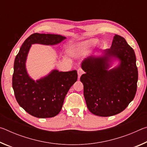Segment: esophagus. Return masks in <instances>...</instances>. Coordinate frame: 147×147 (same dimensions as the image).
Here are the masks:
<instances>
[{
  "label": "esophagus",
  "instance_id": "esophagus-1",
  "mask_svg": "<svg viewBox=\"0 0 147 147\" xmlns=\"http://www.w3.org/2000/svg\"><path fill=\"white\" fill-rule=\"evenodd\" d=\"M77 72H78V74L79 77L84 73V71L82 70V68H79L78 69V71H77Z\"/></svg>",
  "mask_w": 147,
  "mask_h": 147
}]
</instances>
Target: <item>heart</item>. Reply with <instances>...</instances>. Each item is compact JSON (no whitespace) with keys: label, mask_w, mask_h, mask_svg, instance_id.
<instances>
[{"label":"heart","mask_w":147,"mask_h":147,"mask_svg":"<svg viewBox=\"0 0 147 147\" xmlns=\"http://www.w3.org/2000/svg\"><path fill=\"white\" fill-rule=\"evenodd\" d=\"M98 40H96V39H90V40L87 41L86 42H85V43L83 45V46L85 47H89L96 45V44H98Z\"/></svg>","instance_id":"heart-1"}]
</instances>
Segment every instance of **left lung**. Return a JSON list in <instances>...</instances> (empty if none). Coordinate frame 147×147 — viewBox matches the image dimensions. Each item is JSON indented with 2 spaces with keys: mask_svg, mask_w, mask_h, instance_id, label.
Returning <instances> with one entry per match:
<instances>
[{
  "mask_svg": "<svg viewBox=\"0 0 147 147\" xmlns=\"http://www.w3.org/2000/svg\"><path fill=\"white\" fill-rule=\"evenodd\" d=\"M104 53L103 57L90 56L84 59L82 68L86 73L80 80L89 110L96 115L109 117L121 113L134 99L138 71L134 49L123 37L115 35L111 48ZM111 56L120 59L121 64L108 71Z\"/></svg>",
  "mask_w": 147,
  "mask_h": 147,
  "instance_id": "8db88e82",
  "label": "left lung"
}]
</instances>
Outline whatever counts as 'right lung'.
<instances>
[{
  "label": "right lung",
  "mask_w": 147,
  "mask_h": 147,
  "mask_svg": "<svg viewBox=\"0 0 147 147\" xmlns=\"http://www.w3.org/2000/svg\"><path fill=\"white\" fill-rule=\"evenodd\" d=\"M65 38L56 34H32L22 45L15 59L12 77L15 96L19 106L36 117L50 118L58 115L68 91L77 80L78 74L76 70H54L47 76L35 82L30 78L25 68L27 54L32 44L53 45Z\"/></svg>",
  "instance_id": "add662e5"
}]
</instances>
